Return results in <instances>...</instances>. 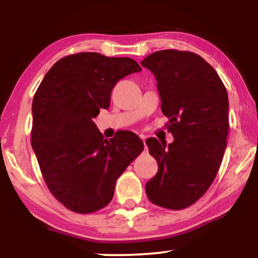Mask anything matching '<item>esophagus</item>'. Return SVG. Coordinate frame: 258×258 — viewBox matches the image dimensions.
Returning <instances> with one entry per match:
<instances>
[{
    "instance_id": "esophagus-1",
    "label": "esophagus",
    "mask_w": 258,
    "mask_h": 258,
    "mask_svg": "<svg viewBox=\"0 0 258 258\" xmlns=\"http://www.w3.org/2000/svg\"><path fill=\"white\" fill-rule=\"evenodd\" d=\"M141 139H142V141H143V143H144V148H146V150L148 149L147 148V144H146V137H144L143 135H141Z\"/></svg>"
}]
</instances>
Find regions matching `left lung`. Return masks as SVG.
<instances>
[{
	"label": "left lung",
	"instance_id": "1",
	"mask_svg": "<svg viewBox=\"0 0 258 258\" xmlns=\"http://www.w3.org/2000/svg\"><path fill=\"white\" fill-rule=\"evenodd\" d=\"M155 75L162 112L174 142L146 141L157 174L146 184L150 202L171 210L188 208L216 177L227 148L229 101L223 82L200 55L174 49L141 62Z\"/></svg>",
	"mask_w": 258,
	"mask_h": 258
}]
</instances>
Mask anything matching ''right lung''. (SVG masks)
I'll return each mask as SVG.
<instances>
[{
  "instance_id": "right-lung-1",
  "label": "right lung",
  "mask_w": 258,
  "mask_h": 258,
  "mask_svg": "<svg viewBox=\"0 0 258 258\" xmlns=\"http://www.w3.org/2000/svg\"><path fill=\"white\" fill-rule=\"evenodd\" d=\"M141 70L129 57L79 52L58 59L35 93L31 147L48 189L74 213L108 206L116 179L143 151L134 133L104 140L93 122L116 83Z\"/></svg>"
}]
</instances>
